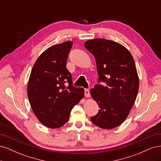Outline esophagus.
Here are the masks:
<instances>
[{"label": "esophagus", "instance_id": "obj_1", "mask_svg": "<svg viewBox=\"0 0 161 161\" xmlns=\"http://www.w3.org/2000/svg\"><path fill=\"white\" fill-rule=\"evenodd\" d=\"M85 95L86 97H90V91L89 89H85Z\"/></svg>", "mask_w": 161, "mask_h": 161}]
</instances>
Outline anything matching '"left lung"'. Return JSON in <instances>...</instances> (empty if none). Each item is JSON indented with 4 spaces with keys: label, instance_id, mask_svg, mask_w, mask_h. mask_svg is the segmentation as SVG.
<instances>
[{
    "label": "left lung",
    "instance_id": "1",
    "mask_svg": "<svg viewBox=\"0 0 161 161\" xmlns=\"http://www.w3.org/2000/svg\"><path fill=\"white\" fill-rule=\"evenodd\" d=\"M85 47L95 58L98 82L105 84L90 91L100 108L91 120L101 128L113 129L127 118L137 97L139 79L134 58L124 46L105 39L88 40Z\"/></svg>",
    "mask_w": 161,
    "mask_h": 161
}]
</instances>
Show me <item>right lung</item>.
Instances as JSON below:
<instances>
[{"mask_svg":"<svg viewBox=\"0 0 161 161\" xmlns=\"http://www.w3.org/2000/svg\"><path fill=\"white\" fill-rule=\"evenodd\" d=\"M72 46V42L67 41L47 48L36 61L28 81L27 96L33 113L50 128L64 125L73 107L84 97V89L72 85L66 69Z\"/></svg>","mask_w":161,"mask_h":161,"instance_id":"add662e5","label":"right lung"}]
</instances>
